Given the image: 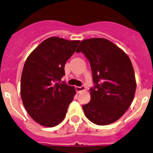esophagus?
Instances as JSON below:
<instances>
[{
	"label": "esophagus",
	"instance_id": "34e87169",
	"mask_svg": "<svg viewBox=\"0 0 153 153\" xmlns=\"http://www.w3.org/2000/svg\"><path fill=\"white\" fill-rule=\"evenodd\" d=\"M76 91H77L78 93H79L82 91H85V86H76Z\"/></svg>",
	"mask_w": 153,
	"mask_h": 153
}]
</instances>
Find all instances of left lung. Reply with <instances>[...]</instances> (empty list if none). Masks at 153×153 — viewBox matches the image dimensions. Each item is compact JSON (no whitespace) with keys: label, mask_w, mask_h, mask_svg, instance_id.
<instances>
[{"label":"left lung","mask_w":153,"mask_h":153,"mask_svg":"<svg viewBox=\"0 0 153 153\" xmlns=\"http://www.w3.org/2000/svg\"><path fill=\"white\" fill-rule=\"evenodd\" d=\"M84 54L92 71L91 101L82 106L86 117L97 126L117 121L129 108L136 91V79L127 54L104 38L81 41L76 52Z\"/></svg>","instance_id":"1"}]
</instances>
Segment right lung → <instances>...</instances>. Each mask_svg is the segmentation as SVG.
I'll use <instances>...</instances> for the list:
<instances>
[{"mask_svg":"<svg viewBox=\"0 0 153 153\" xmlns=\"http://www.w3.org/2000/svg\"><path fill=\"white\" fill-rule=\"evenodd\" d=\"M79 43L52 37L30 52L21 77V97L29 116L45 127L63 121L74 100V86L59 83L65 75V65Z\"/></svg>","mask_w":153,"mask_h":153,"instance_id":"add662e5","label":"right lung"}]
</instances>
